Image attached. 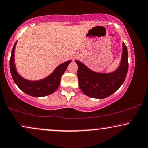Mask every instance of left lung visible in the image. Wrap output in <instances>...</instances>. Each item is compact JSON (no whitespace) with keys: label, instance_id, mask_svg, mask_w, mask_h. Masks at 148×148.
Masks as SVG:
<instances>
[{"label":"left lung","instance_id":"obj_1","mask_svg":"<svg viewBox=\"0 0 148 148\" xmlns=\"http://www.w3.org/2000/svg\"><path fill=\"white\" fill-rule=\"evenodd\" d=\"M122 56L118 68L112 73H101L93 71L79 60L77 77L80 89L86 95L96 99H104L116 92L124 83L128 69V50L122 43Z\"/></svg>","mask_w":148,"mask_h":148}]
</instances>
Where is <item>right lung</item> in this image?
<instances>
[{
	"label": "right lung",
	"instance_id": "add662e5",
	"mask_svg": "<svg viewBox=\"0 0 148 148\" xmlns=\"http://www.w3.org/2000/svg\"><path fill=\"white\" fill-rule=\"evenodd\" d=\"M16 43L17 42H15L11 51L10 61H9L11 76L16 85L24 92L34 97H44L54 92L60 85L61 77L66 71L69 63L71 62V60H69L58 66L52 73L43 79L38 80V81H29L21 77L15 69L14 52Z\"/></svg>",
	"mask_w": 148,
	"mask_h": 148
}]
</instances>
